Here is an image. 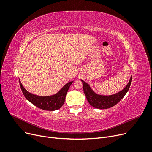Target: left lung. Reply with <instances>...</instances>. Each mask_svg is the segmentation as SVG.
Here are the masks:
<instances>
[{"label":"left lung","mask_w":152,"mask_h":152,"mask_svg":"<svg viewBox=\"0 0 152 152\" xmlns=\"http://www.w3.org/2000/svg\"><path fill=\"white\" fill-rule=\"evenodd\" d=\"M131 80L132 77L125 88L119 93L110 96H102L96 94L91 89L89 84L86 83L82 80V82L83 84L84 92L86 98L92 107L99 109H107L117 104L124 97L129 89Z\"/></svg>","instance_id":"1"}]
</instances>
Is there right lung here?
Here are the masks:
<instances>
[{
  "mask_svg": "<svg viewBox=\"0 0 152 152\" xmlns=\"http://www.w3.org/2000/svg\"><path fill=\"white\" fill-rule=\"evenodd\" d=\"M73 81L67 83L57 94L51 96H39L27 91L20 80V85L25 97L37 107L48 111H54L60 108L65 103V97L69 87Z\"/></svg>",
  "mask_w": 152,
  "mask_h": 152,
  "instance_id": "1",
  "label": "right lung"
}]
</instances>
